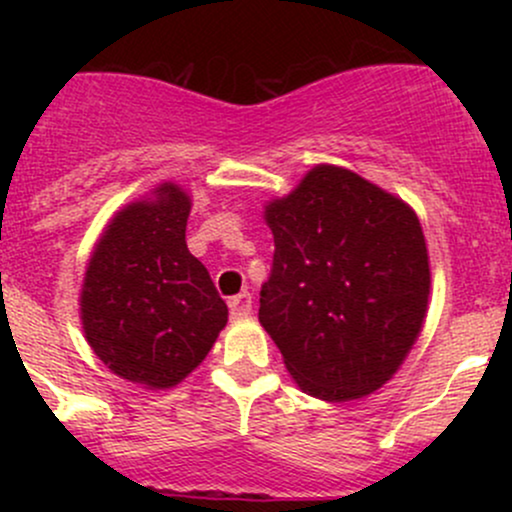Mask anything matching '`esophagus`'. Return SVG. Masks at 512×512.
I'll use <instances>...</instances> for the list:
<instances>
[{"label": "esophagus", "instance_id": "1", "mask_svg": "<svg viewBox=\"0 0 512 512\" xmlns=\"http://www.w3.org/2000/svg\"><path fill=\"white\" fill-rule=\"evenodd\" d=\"M228 308H231V315L240 320V317H248L252 313V296L250 293H238L228 301Z\"/></svg>", "mask_w": 512, "mask_h": 512}]
</instances>
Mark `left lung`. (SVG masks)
I'll use <instances>...</instances> for the list:
<instances>
[{"mask_svg":"<svg viewBox=\"0 0 512 512\" xmlns=\"http://www.w3.org/2000/svg\"><path fill=\"white\" fill-rule=\"evenodd\" d=\"M274 236L260 322L298 387L351 402L383 387L419 339L431 293L426 238L407 202L320 163L264 207Z\"/></svg>","mask_w":512,"mask_h":512,"instance_id":"1","label":"left lung"}]
</instances>
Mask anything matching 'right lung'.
Listing matches in <instances>:
<instances>
[{"instance_id": "obj_1", "label": "right lung", "mask_w": 512, "mask_h": 512, "mask_svg": "<svg viewBox=\"0 0 512 512\" xmlns=\"http://www.w3.org/2000/svg\"><path fill=\"white\" fill-rule=\"evenodd\" d=\"M151 195L105 226L79 305L86 342L105 366L146 390H168L207 358L228 308L187 250V192L161 182Z\"/></svg>"}]
</instances>
